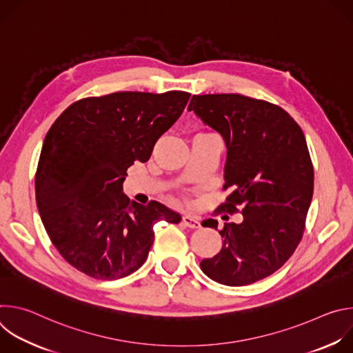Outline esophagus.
<instances>
[{"label":"esophagus","mask_w":353,"mask_h":353,"mask_svg":"<svg viewBox=\"0 0 353 353\" xmlns=\"http://www.w3.org/2000/svg\"><path fill=\"white\" fill-rule=\"evenodd\" d=\"M181 222H183L184 226H187L190 229H199L201 228L199 221L196 218H194V216H190V215H184L181 218Z\"/></svg>","instance_id":"esophagus-1"}]
</instances>
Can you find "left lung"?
<instances>
[{
    "instance_id": "left-lung-1",
    "label": "left lung",
    "mask_w": 353,
    "mask_h": 353,
    "mask_svg": "<svg viewBox=\"0 0 353 353\" xmlns=\"http://www.w3.org/2000/svg\"><path fill=\"white\" fill-rule=\"evenodd\" d=\"M188 110L228 148L223 190L230 194L216 211L243 215L239 225L225 223L221 251L199 267L228 286L267 278L290 259L306 229L314 170L305 134L282 108L239 93L194 94ZM203 226L216 229L218 222Z\"/></svg>"
}]
</instances>
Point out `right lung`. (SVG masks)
<instances>
[{
  "label": "right lung",
  "mask_w": 353,
  "mask_h": 353,
  "mask_svg": "<svg viewBox=\"0 0 353 353\" xmlns=\"http://www.w3.org/2000/svg\"><path fill=\"white\" fill-rule=\"evenodd\" d=\"M188 92H116L85 97L50 127L34 176L37 210L61 257L94 279L137 271L159 221L180 215L158 201L130 203L127 169L148 162L157 141L181 116Z\"/></svg>",
  "instance_id": "add662e5"
}]
</instances>
